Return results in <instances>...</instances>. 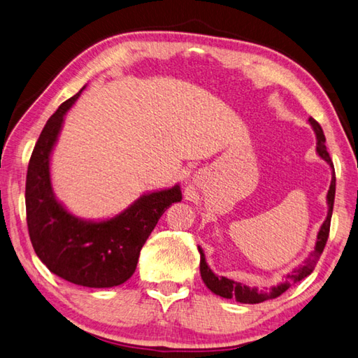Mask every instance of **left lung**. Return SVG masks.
<instances>
[{"label": "left lung", "mask_w": 358, "mask_h": 358, "mask_svg": "<svg viewBox=\"0 0 358 358\" xmlns=\"http://www.w3.org/2000/svg\"><path fill=\"white\" fill-rule=\"evenodd\" d=\"M309 122H311L313 129L315 131V136H317V153H319L324 159V161H327L332 166V169H334V165H332V161H331V156H329L328 150H327V145H324L327 138H324L320 124L317 122L314 117H309ZM334 197H336V171L332 173V180H331V187H329V192H328V205H329L328 217H327V220L323 222V225H322L320 231H319V236H317L315 250L311 252V256H309L305 260L303 265H301L299 269H296V271H292L291 274L287 275V282L280 283L279 287L273 288L271 292L257 291L256 288H248L242 283L229 280V279H227V277H217L208 268V265H206L203 251L199 248L202 280L205 282L206 287H208L214 294H217V296L225 297V299H236L237 301H241V303H260V301H265L268 299H275V297L282 296V294L291 287V285L303 280L305 277H308L309 274L314 271L317 262H319L322 252L324 250V245H327L328 237H329L332 208H334Z\"/></svg>", "instance_id": "left-lung-1"}]
</instances>
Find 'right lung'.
Here are the masks:
<instances>
[{
    "mask_svg": "<svg viewBox=\"0 0 358 358\" xmlns=\"http://www.w3.org/2000/svg\"><path fill=\"white\" fill-rule=\"evenodd\" d=\"M79 93L50 116L31 152L26 179L27 228L36 256L53 274L81 287L112 288L133 275L141 248L165 210L182 199V193L176 185L145 194L106 222L79 220L62 208L52 193L50 152Z\"/></svg>",
    "mask_w": 358,
    "mask_h": 358,
    "instance_id": "1",
    "label": "right lung"
}]
</instances>
